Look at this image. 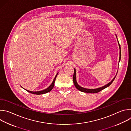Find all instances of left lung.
Instances as JSON below:
<instances>
[{
	"mask_svg": "<svg viewBox=\"0 0 131 131\" xmlns=\"http://www.w3.org/2000/svg\"><path fill=\"white\" fill-rule=\"evenodd\" d=\"M116 38H117V41H118V45H119V49H120V57H119V63L120 61V60H121V47H120V45L119 44V41H118V38H117V36L116 35ZM117 74H116V75H117ZM116 77V76L113 79V80H112L110 82H109L107 84H106V85H104V86H103L102 87L98 88H96V89H86V88H84L83 87H81V86H80L78 84V83L77 82V80H76V69L74 68L73 76V83H74V86H75L76 88L78 90H79L80 91L82 92H85V93H96L99 92L100 91H101L103 90V89L106 88L107 87L109 86L112 83H113V82L115 80Z\"/></svg>",
	"mask_w": 131,
	"mask_h": 131,
	"instance_id": "obj_1",
	"label": "left lung"
}]
</instances>
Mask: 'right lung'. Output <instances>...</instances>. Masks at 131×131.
I'll return each instance as SVG.
<instances>
[{
	"label": "right lung",
	"mask_w": 131,
	"mask_h": 131,
	"mask_svg": "<svg viewBox=\"0 0 131 131\" xmlns=\"http://www.w3.org/2000/svg\"><path fill=\"white\" fill-rule=\"evenodd\" d=\"M59 72H58L57 73V74H56V76L55 77V78H54L53 80V82H52V83L51 84V85L48 87L47 88V89H45V90H41V91H29V90H26L25 89H24L22 86H21L23 89H25L26 91H27V92L30 93H32V94H37V95H40V94H45V93H47L48 92H49L50 91H51L52 90V89L54 87V83H55V79H56V78H57V76Z\"/></svg>",
	"instance_id": "right-lung-1"
}]
</instances>
